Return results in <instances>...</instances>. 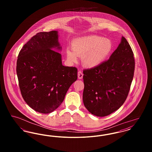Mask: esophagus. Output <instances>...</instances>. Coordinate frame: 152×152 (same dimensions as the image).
I'll list each match as a JSON object with an SVG mask.
<instances>
[{
	"mask_svg": "<svg viewBox=\"0 0 152 152\" xmlns=\"http://www.w3.org/2000/svg\"><path fill=\"white\" fill-rule=\"evenodd\" d=\"M78 78L79 79H81L82 78H83V73L82 72V71H81V70H79V72H78Z\"/></svg>",
	"mask_w": 152,
	"mask_h": 152,
	"instance_id": "esophagus-1",
	"label": "esophagus"
}]
</instances>
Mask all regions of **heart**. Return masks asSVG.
<instances>
[{"mask_svg":"<svg viewBox=\"0 0 152 152\" xmlns=\"http://www.w3.org/2000/svg\"><path fill=\"white\" fill-rule=\"evenodd\" d=\"M112 42L100 36H88L75 39L71 43V49L66 50L67 58L76 62L77 56L82 57L84 65L94 68L102 63L112 51Z\"/></svg>","mask_w":152,"mask_h":152,"instance_id":"obj_1","label":"heart"}]
</instances>
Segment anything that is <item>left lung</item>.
I'll list each match as a JSON object with an SVG mask.
<instances>
[{
  "mask_svg": "<svg viewBox=\"0 0 152 152\" xmlns=\"http://www.w3.org/2000/svg\"><path fill=\"white\" fill-rule=\"evenodd\" d=\"M133 52L122 36L118 47L107 61L83 71L85 107L92 115L104 117L120 108L130 90L135 62Z\"/></svg>",
  "mask_w": 152,
  "mask_h": 152,
  "instance_id": "left-lung-1",
  "label": "left lung"
}]
</instances>
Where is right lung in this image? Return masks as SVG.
<instances>
[{
	"mask_svg": "<svg viewBox=\"0 0 152 152\" xmlns=\"http://www.w3.org/2000/svg\"><path fill=\"white\" fill-rule=\"evenodd\" d=\"M58 40L56 31L39 32L24 44L17 60L22 97L31 108L42 113L58 108L77 79V69L63 65L61 54L54 51L61 50Z\"/></svg>",
	"mask_w": 152,
	"mask_h": 152,
	"instance_id": "right-lung-1",
	"label": "right lung"
}]
</instances>
